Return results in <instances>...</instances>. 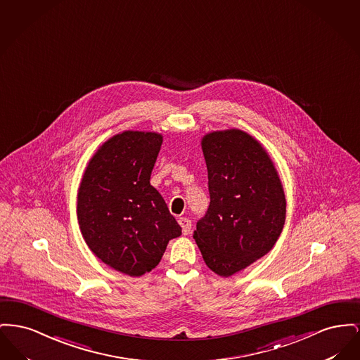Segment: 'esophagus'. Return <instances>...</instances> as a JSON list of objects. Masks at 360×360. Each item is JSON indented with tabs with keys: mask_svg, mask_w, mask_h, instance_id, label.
<instances>
[{
	"mask_svg": "<svg viewBox=\"0 0 360 360\" xmlns=\"http://www.w3.org/2000/svg\"><path fill=\"white\" fill-rule=\"evenodd\" d=\"M179 224H180V226L183 229V234L184 236H188L189 233H191V219L188 218H186V217H181V218H179Z\"/></svg>",
	"mask_w": 360,
	"mask_h": 360,
	"instance_id": "34e87169",
	"label": "esophagus"
}]
</instances>
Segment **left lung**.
Masks as SVG:
<instances>
[{"mask_svg":"<svg viewBox=\"0 0 360 360\" xmlns=\"http://www.w3.org/2000/svg\"><path fill=\"white\" fill-rule=\"evenodd\" d=\"M210 206L193 238L208 268L229 278L265 256L285 219L282 180L263 145L227 129L202 138Z\"/></svg>","mask_w":360,"mask_h":360,"instance_id":"left-lung-1","label":"left lung"}]
</instances>
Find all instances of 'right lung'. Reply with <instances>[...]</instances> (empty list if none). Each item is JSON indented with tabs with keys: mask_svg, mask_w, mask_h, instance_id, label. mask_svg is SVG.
Returning <instances> with one entry per match:
<instances>
[{
	"mask_svg": "<svg viewBox=\"0 0 360 360\" xmlns=\"http://www.w3.org/2000/svg\"><path fill=\"white\" fill-rule=\"evenodd\" d=\"M161 145L162 135L154 131L116 134L92 155L78 188L77 218L86 245L129 276L152 271L181 234L150 184Z\"/></svg>",
	"mask_w": 360,
	"mask_h": 360,
	"instance_id": "1",
	"label": "right lung"
}]
</instances>
